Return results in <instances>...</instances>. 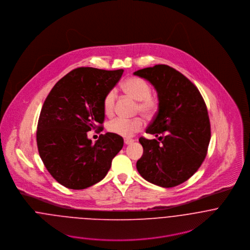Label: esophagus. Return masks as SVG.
<instances>
[{"label": "esophagus", "mask_w": 250, "mask_h": 250, "mask_svg": "<svg viewBox=\"0 0 250 250\" xmlns=\"http://www.w3.org/2000/svg\"><path fill=\"white\" fill-rule=\"evenodd\" d=\"M132 143H134V140H132V139H125V140H124V143L127 144V145H128V144H131Z\"/></svg>", "instance_id": "34e87169"}]
</instances>
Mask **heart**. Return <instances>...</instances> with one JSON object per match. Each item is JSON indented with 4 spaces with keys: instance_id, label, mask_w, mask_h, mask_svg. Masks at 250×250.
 <instances>
[{
    "instance_id": "b5f03b06",
    "label": "heart",
    "mask_w": 250,
    "mask_h": 250,
    "mask_svg": "<svg viewBox=\"0 0 250 250\" xmlns=\"http://www.w3.org/2000/svg\"><path fill=\"white\" fill-rule=\"evenodd\" d=\"M121 89L127 96L137 101V112H141L146 118H151L155 115L159 108V98L151 93V84L147 81L136 76L130 77L122 83ZM115 101V91L109 90L103 101V109L107 116L113 114ZM143 126L144 122L142 117H135L133 119L118 117L108 123L107 130L117 136L129 138L140 132Z\"/></svg>"
}]
</instances>
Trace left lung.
I'll list each match as a JSON object with an SVG mask.
<instances>
[{
  "instance_id": "obj_1",
  "label": "left lung",
  "mask_w": 250,
  "mask_h": 250,
  "mask_svg": "<svg viewBox=\"0 0 250 250\" xmlns=\"http://www.w3.org/2000/svg\"><path fill=\"white\" fill-rule=\"evenodd\" d=\"M134 74L149 81L158 92L159 108L146 133L160 141L140 139L143 155L137 169L154 185L176 187L190 178L206 158L211 125L205 101L187 77L168 65Z\"/></svg>"
}]
</instances>
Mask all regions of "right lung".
Instances as JSON below:
<instances>
[{"instance_id":"add662e5","label":"right lung","mask_w":250,"mask_h":250,"mask_svg":"<svg viewBox=\"0 0 250 250\" xmlns=\"http://www.w3.org/2000/svg\"><path fill=\"white\" fill-rule=\"evenodd\" d=\"M123 71L76 68L45 99L37 123V148L45 167L61 185L83 189L100 182L122 149L120 136L106 133L92 144L87 132L102 129L104 98Z\"/></svg>"}]
</instances>
